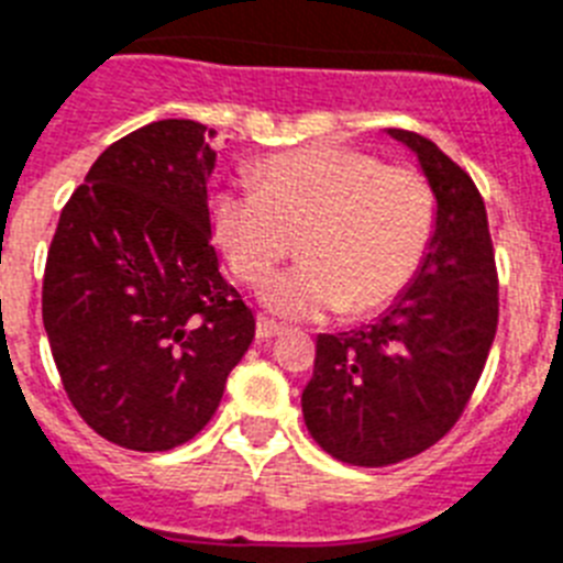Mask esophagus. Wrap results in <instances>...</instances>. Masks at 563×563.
<instances>
[{
	"label": "esophagus",
	"instance_id": "34e87169",
	"mask_svg": "<svg viewBox=\"0 0 563 563\" xmlns=\"http://www.w3.org/2000/svg\"><path fill=\"white\" fill-rule=\"evenodd\" d=\"M280 334V325L274 323L268 318H257V338L260 340H268V338H277Z\"/></svg>",
	"mask_w": 563,
	"mask_h": 563
}]
</instances>
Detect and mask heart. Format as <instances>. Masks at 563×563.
<instances>
[{
    "instance_id": "obj_1",
    "label": "heart",
    "mask_w": 563,
    "mask_h": 563,
    "mask_svg": "<svg viewBox=\"0 0 563 563\" xmlns=\"http://www.w3.org/2000/svg\"><path fill=\"white\" fill-rule=\"evenodd\" d=\"M211 231L240 280L263 283L297 234L300 263L266 286L268 309L314 320L380 309L418 272L432 234V191L412 168L343 145L274 154L257 186L214 191Z\"/></svg>"
}]
</instances>
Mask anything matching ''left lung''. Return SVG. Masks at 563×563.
Wrapping results in <instances>:
<instances>
[{
    "label": "left lung",
    "instance_id": "obj_1",
    "mask_svg": "<svg viewBox=\"0 0 563 563\" xmlns=\"http://www.w3.org/2000/svg\"><path fill=\"white\" fill-rule=\"evenodd\" d=\"M412 151L434 197L429 245L389 309L352 332L318 334L303 420L352 466L420 455L455 427L498 329V277L478 188L432 140L386 129Z\"/></svg>",
    "mask_w": 563,
    "mask_h": 563
}]
</instances>
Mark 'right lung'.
Segmentation results:
<instances>
[{
    "instance_id": "right-lung-1",
    "label": "right lung",
    "mask_w": 563,
    "mask_h": 563,
    "mask_svg": "<svg viewBox=\"0 0 563 563\" xmlns=\"http://www.w3.org/2000/svg\"><path fill=\"white\" fill-rule=\"evenodd\" d=\"M211 134L159 120L108 145L45 263L42 323L65 391L125 450L191 441L254 340L252 309L211 245Z\"/></svg>"
}]
</instances>
